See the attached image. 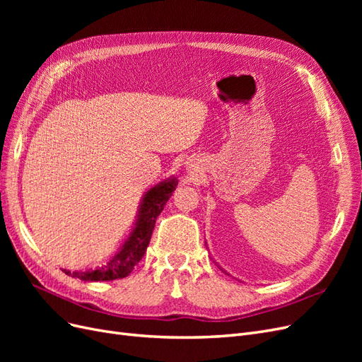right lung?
Masks as SVG:
<instances>
[{
    "instance_id": "obj_1",
    "label": "right lung",
    "mask_w": 362,
    "mask_h": 362,
    "mask_svg": "<svg viewBox=\"0 0 362 362\" xmlns=\"http://www.w3.org/2000/svg\"><path fill=\"white\" fill-rule=\"evenodd\" d=\"M177 184V180L169 178L148 190L144 202L140 205L133 233L129 234L128 240L120 247V250L105 266L96 270L86 272H63L66 275L81 281H113L128 276L133 272L134 266L141 259V257L145 255L152 231H154L157 217L160 216L164 205H166L172 193L175 192Z\"/></svg>"
}]
</instances>
